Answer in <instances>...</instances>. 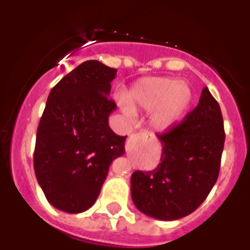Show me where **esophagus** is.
<instances>
[{
	"instance_id": "obj_1",
	"label": "esophagus",
	"mask_w": 250,
	"mask_h": 250,
	"mask_svg": "<svg viewBox=\"0 0 250 250\" xmlns=\"http://www.w3.org/2000/svg\"><path fill=\"white\" fill-rule=\"evenodd\" d=\"M147 136L145 134H132L130 135V138L127 139V143H126V150L130 151L132 147L135 146L136 144H139L141 140H146Z\"/></svg>"
}]
</instances>
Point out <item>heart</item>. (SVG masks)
I'll return each mask as SVG.
<instances>
[{
  "label": "heart",
  "mask_w": 250,
  "mask_h": 250,
  "mask_svg": "<svg viewBox=\"0 0 250 250\" xmlns=\"http://www.w3.org/2000/svg\"><path fill=\"white\" fill-rule=\"evenodd\" d=\"M131 106L150 111L155 110L151 118L152 125L159 130H169L180 121L191 101L190 90L170 77H147L139 81L129 91ZM129 104H123V111L132 116Z\"/></svg>",
  "instance_id": "heart-1"
}]
</instances>
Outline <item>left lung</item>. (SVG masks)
I'll return each instance as SVG.
<instances>
[{
    "instance_id": "8db88e82",
    "label": "left lung",
    "mask_w": 250,
    "mask_h": 250,
    "mask_svg": "<svg viewBox=\"0 0 250 250\" xmlns=\"http://www.w3.org/2000/svg\"><path fill=\"white\" fill-rule=\"evenodd\" d=\"M158 139L160 163L150 171L132 173V202L154 219H180L207 199L219 175L224 123L209 89H203L198 106L182 123Z\"/></svg>"
}]
</instances>
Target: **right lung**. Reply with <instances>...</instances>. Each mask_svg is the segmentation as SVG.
Returning a JSON list of instances; mask_svg holds the SVG:
<instances>
[{
	"mask_svg": "<svg viewBox=\"0 0 250 250\" xmlns=\"http://www.w3.org/2000/svg\"><path fill=\"white\" fill-rule=\"evenodd\" d=\"M115 68L89 60L52 87L37 127L34 167L46 199L59 210L83 213L94 205L114 159L125 152L107 96Z\"/></svg>",
	"mask_w": 250,
	"mask_h": 250,
	"instance_id": "right-lung-1",
	"label": "right lung"
}]
</instances>
